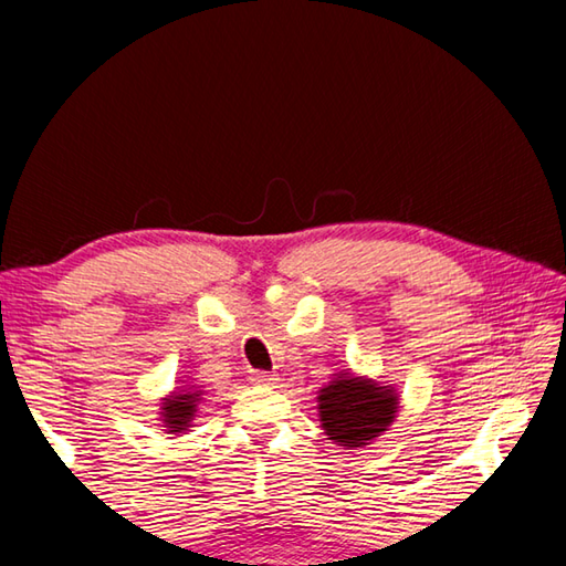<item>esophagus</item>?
Here are the masks:
<instances>
[{
	"label": "esophagus",
	"mask_w": 566,
	"mask_h": 566,
	"mask_svg": "<svg viewBox=\"0 0 566 566\" xmlns=\"http://www.w3.org/2000/svg\"><path fill=\"white\" fill-rule=\"evenodd\" d=\"M252 381L254 385H272L274 381V375H270V371H252Z\"/></svg>",
	"instance_id": "1"
}]
</instances>
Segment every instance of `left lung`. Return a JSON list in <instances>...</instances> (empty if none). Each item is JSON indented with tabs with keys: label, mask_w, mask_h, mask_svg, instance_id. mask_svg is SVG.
I'll return each mask as SVG.
<instances>
[{
	"label": "left lung",
	"mask_w": 566,
	"mask_h": 566,
	"mask_svg": "<svg viewBox=\"0 0 566 566\" xmlns=\"http://www.w3.org/2000/svg\"><path fill=\"white\" fill-rule=\"evenodd\" d=\"M322 427L342 447H364L391 424L397 397L389 389L359 379H337L319 395Z\"/></svg>",
	"instance_id": "8db88e82"
}]
</instances>
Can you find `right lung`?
Returning <instances> with one entry per match:
<instances>
[{
  "label": "right lung",
  "instance_id": "1",
  "mask_svg": "<svg viewBox=\"0 0 566 566\" xmlns=\"http://www.w3.org/2000/svg\"><path fill=\"white\" fill-rule=\"evenodd\" d=\"M195 397L197 395H179V397L167 401V407H165L167 419L165 421H169L171 432H179V429L187 427L191 411H195Z\"/></svg>",
  "mask_w": 566,
  "mask_h": 566
}]
</instances>
